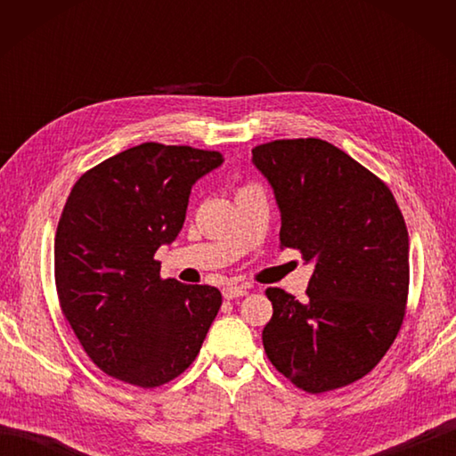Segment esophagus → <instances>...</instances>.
<instances>
[{
	"label": "esophagus",
	"mask_w": 456,
	"mask_h": 456,
	"mask_svg": "<svg viewBox=\"0 0 456 456\" xmlns=\"http://www.w3.org/2000/svg\"><path fill=\"white\" fill-rule=\"evenodd\" d=\"M248 294L247 286H225L223 288V297L225 299H235V297H243Z\"/></svg>",
	"instance_id": "esophagus-1"
}]
</instances>
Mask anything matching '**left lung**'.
Segmentation results:
<instances>
[{"mask_svg":"<svg viewBox=\"0 0 456 456\" xmlns=\"http://www.w3.org/2000/svg\"><path fill=\"white\" fill-rule=\"evenodd\" d=\"M274 190L280 245L314 263L307 302L268 288V361L309 394L343 388L382 361L403 323L410 237L390 188L322 139L253 149Z\"/></svg>","mask_w":456,"mask_h":456,"instance_id":"1","label":"left lung"}]
</instances>
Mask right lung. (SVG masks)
<instances>
[{
    "label": "right lung",
    "mask_w": 456,
    "mask_h": 456,
    "mask_svg": "<svg viewBox=\"0 0 456 456\" xmlns=\"http://www.w3.org/2000/svg\"><path fill=\"white\" fill-rule=\"evenodd\" d=\"M221 162L217 151L142 142L74 183L56 227V294L105 374L157 388L196 361L221 292L162 280L154 253L178 237L191 186Z\"/></svg>",
    "instance_id": "add662e5"
}]
</instances>
